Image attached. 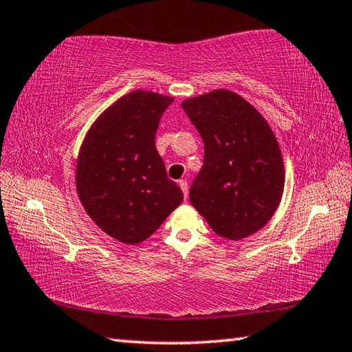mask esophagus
I'll return each instance as SVG.
<instances>
[{
  "label": "esophagus",
  "mask_w": 352,
  "mask_h": 352,
  "mask_svg": "<svg viewBox=\"0 0 352 352\" xmlns=\"http://www.w3.org/2000/svg\"><path fill=\"white\" fill-rule=\"evenodd\" d=\"M178 184H180V188H182V190H183V195H184V199H188V182L186 180H180L178 182Z\"/></svg>",
  "instance_id": "34e87169"
}]
</instances>
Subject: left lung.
Returning a JSON list of instances; mask_svg holds the SVG:
<instances>
[{
    "mask_svg": "<svg viewBox=\"0 0 352 352\" xmlns=\"http://www.w3.org/2000/svg\"><path fill=\"white\" fill-rule=\"evenodd\" d=\"M205 144L189 200L219 236L237 241L275 214L284 189L278 141L261 113L228 90L183 100Z\"/></svg>",
    "mask_w": 352,
    "mask_h": 352,
    "instance_id": "1",
    "label": "left lung"
}]
</instances>
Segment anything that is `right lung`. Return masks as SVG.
Instances as JSON below:
<instances>
[{
    "mask_svg": "<svg viewBox=\"0 0 352 352\" xmlns=\"http://www.w3.org/2000/svg\"><path fill=\"white\" fill-rule=\"evenodd\" d=\"M169 96L136 90L109 107L80 147L77 194L94 223L119 242L140 243L182 204L166 174L155 135Z\"/></svg>",
    "mask_w": 352,
    "mask_h": 352,
    "instance_id": "obj_1",
    "label": "right lung"
}]
</instances>
